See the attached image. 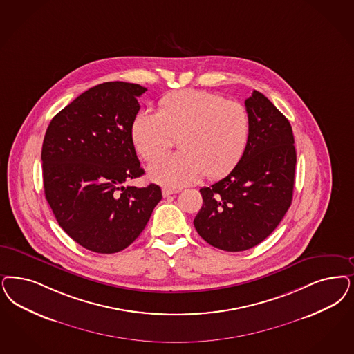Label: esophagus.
I'll list each match as a JSON object with an SVG mask.
<instances>
[{"mask_svg": "<svg viewBox=\"0 0 354 354\" xmlns=\"http://www.w3.org/2000/svg\"><path fill=\"white\" fill-rule=\"evenodd\" d=\"M178 192H180V189H178V188H162L163 197H169L174 194H178Z\"/></svg>", "mask_w": 354, "mask_h": 354, "instance_id": "34e87169", "label": "esophagus"}]
</instances>
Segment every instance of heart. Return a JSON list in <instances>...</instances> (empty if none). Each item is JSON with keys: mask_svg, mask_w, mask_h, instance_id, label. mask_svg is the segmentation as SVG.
Here are the masks:
<instances>
[{"mask_svg": "<svg viewBox=\"0 0 354 354\" xmlns=\"http://www.w3.org/2000/svg\"><path fill=\"white\" fill-rule=\"evenodd\" d=\"M158 112L141 111L131 127L136 151L156 158L180 137L182 153L154 159L147 175L156 183L182 187L204 175L218 179L232 172L250 144L251 116L242 103L220 94L185 88L162 97Z\"/></svg>", "mask_w": 354, "mask_h": 354, "instance_id": "b5f03b06", "label": "heart"}]
</instances>
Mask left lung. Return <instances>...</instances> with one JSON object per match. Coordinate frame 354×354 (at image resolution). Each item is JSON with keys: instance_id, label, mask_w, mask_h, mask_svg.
I'll list each match as a JSON object with an SVG mask.
<instances>
[{"instance_id": "8db88e82", "label": "left lung", "mask_w": 354, "mask_h": 354, "mask_svg": "<svg viewBox=\"0 0 354 354\" xmlns=\"http://www.w3.org/2000/svg\"><path fill=\"white\" fill-rule=\"evenodd\" d=\"M251 138L243 158L220 182L200 189L194 221L213 247L239 252L261 243L292 204L297 154L289 120L261 93L245 99Z\"/></svg>"}]
</instances>
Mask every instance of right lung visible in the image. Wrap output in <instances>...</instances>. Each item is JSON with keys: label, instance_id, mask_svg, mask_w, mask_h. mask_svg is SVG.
<instances>
[{"label": "right lung", "instance_id": "obj_1", "mask_svg": "<svg viewBox=\"0 0 354 354\" xmlns=\"http://www.w3.org/2000/svg\"><path fill=\"white\" fill-rule=\"evenodd\" d=\"M145 87L104 82L75 97L49 122L41 147L44 194L73 241L97 254L133 243L162 198L160 187H124L145 171L131 127Z\"/></svg>", "mask_w": 354, "mask_h": 354}]
</instances>
